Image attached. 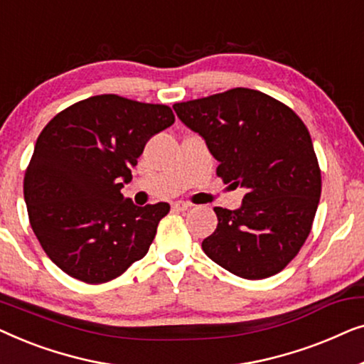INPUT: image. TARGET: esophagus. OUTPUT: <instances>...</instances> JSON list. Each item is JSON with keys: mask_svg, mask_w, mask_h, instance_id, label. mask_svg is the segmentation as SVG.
<instances>
[{"mask_svg": "<svg viewBox=\"0 0 364 364\" xmlns=\"http://www.w3.org/2000/svg\"><path fill=\"white\" fill-rule=\"evenodd\" d=\"M188 207H191V203H187V202H183V200H177V202L172 203V208L176 212H186Z\"/></svg>", "mask_w": 364, "mask_h": 364, "instance_id": "1", "label": "esophagus"}]
</instances>
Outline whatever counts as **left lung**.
<instances>
[{"label": "left lung", "instance_id": "left-lung-1", "mask_svg": "<svg viewBox=\"0 0 364 364\" xmlns=\"http://www.w3.org/2000/svg\"><path fill=\"white\" fill-rule=\"evenodd\" d=\"M173 111L203 137L217 176L247 188L237 210L213 208L218 223L202 242L205 255L247 280L282 272L310 235L321 196L305 124L285 104L247 87L177 102Z\"/></svg>", "mask_w": 364, "mask_h": 364}]
</instances>
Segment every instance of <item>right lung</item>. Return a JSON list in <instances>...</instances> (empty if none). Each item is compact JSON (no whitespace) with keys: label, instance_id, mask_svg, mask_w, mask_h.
<instances>
[{"label":"right lung","instance_id":"obj_1","mask_svg":"<svg viewBox=\"0 0 364 364\" xmlns=\"http://www.w3.org/2000/svg\"><path fill=\"white\" fill-rule=\"evenodd\" d=\"M176 117L164 104L101 94L54 116L24 173L29 223L69 277L106 283L149 252L171 205L137 207L121 188L152 136Z\"/></svg>","mask_w":364,"mask_h":364}]
</instances>
